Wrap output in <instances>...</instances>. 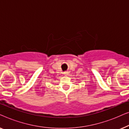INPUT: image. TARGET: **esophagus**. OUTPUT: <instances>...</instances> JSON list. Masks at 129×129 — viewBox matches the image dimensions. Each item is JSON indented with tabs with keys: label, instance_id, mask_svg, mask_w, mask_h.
Returning <instances> with one entry per match:
<instances>
[{
	"label": "esophagus",
	"instance_id": "obj_1",
	"mask_svg": "<svg viewBox=\"0 0 129 129\" xmlns=\"http://www.w3.org/2000/svg\"><path fill=\"white\" fill-rule=\"evenodd\" d=\"M68 72H64V75H68Z\"/></svg>",
	"mask_w": 129,
	"mask_h": 129
}]
</instances>
